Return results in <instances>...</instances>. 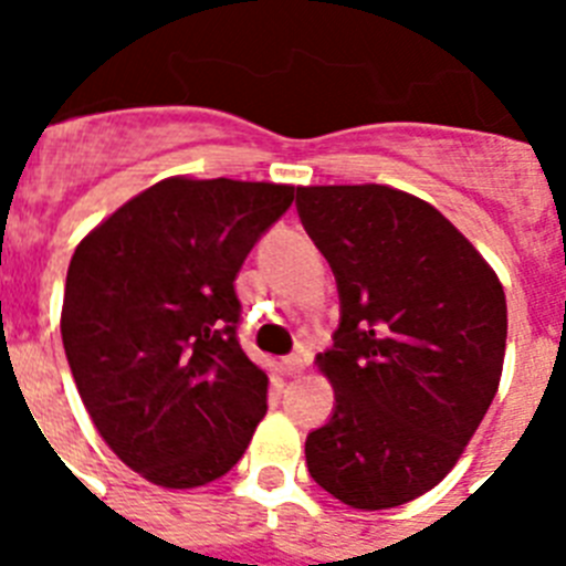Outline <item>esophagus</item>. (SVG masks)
Segmentation results:
<instances>
[{
	"label": "esophagus",
	"mask_w": 566,
	"mask_h": 566,
	"mask_svg": "<svg viewBox=\"0 0 566 566\" xmlns=\"http://www.w3.org/2000/svg\"><path fill=\"white\" fill-rule=\"evenodd\" d=\"M280 371L286 374V377H300V374L306 371V359L300 357V354L283 357V359H280Z\"/></svg>",
	"instance_id": "obj_1"
}]
</instances>
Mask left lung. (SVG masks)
<instances>
[{
    "instance_id": "obj_1",
    "label": "left lung",
    "mask_w": 566,
    "mask_h": 566,
    "mask_svg": "<svg viewBox=\"0 0 566 566\" xmlns=\"http://www.w3.org/2000/svg\"><path fill=\"white\" fill-rule=\"evenodd\" d=\"M339 292L317 354L334 413L308 433L314 482L357 510L413 502L462 457L499 391L507 303L496 272L431 203L382 184L297 187Z\"/></svg>"
}]
</instances>
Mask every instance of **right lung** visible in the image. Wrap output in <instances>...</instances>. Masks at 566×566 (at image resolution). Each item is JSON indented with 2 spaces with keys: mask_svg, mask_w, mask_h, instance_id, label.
I'll return each instance as SVG.
<instances>
[{
  "mask_svg": "<svg viewBox=\"0 0 566 566\" xmlns=\"http://www.w3.org/2000/svg\"><path fill=\"white\" fill-rule=\"evenodd\" d=\"M294 187L164 178L73 252L62 343L90 419L147 482L221 479L266 417L269 377L240 348L234 277Z\"/></svg>",
  "mask_w": 566,
  "mask_h": 566,
  "instance_id": "1",
  "label": "right lung"
}]
</instances>
